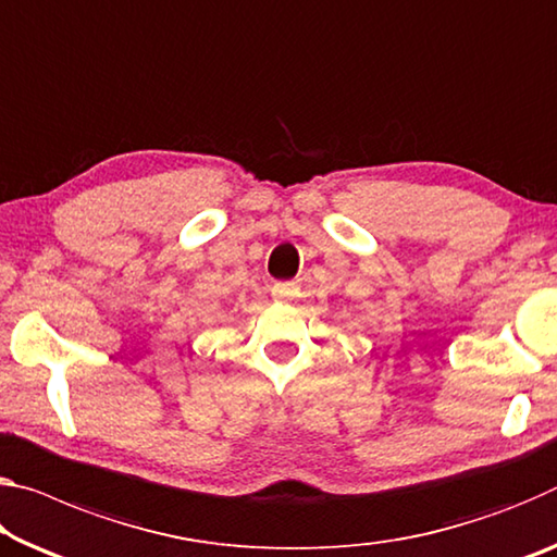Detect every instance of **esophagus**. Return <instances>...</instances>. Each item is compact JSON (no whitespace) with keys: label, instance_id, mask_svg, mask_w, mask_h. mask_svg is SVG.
I'll return each mask as SVG.
<instances>
[{"label":"esophagus","instance_id":"1","mask_svg":"<svg viewBox=\"0 0 557 557\" xmlns=\"http://www.w3.org/2000/svg\"><path fill=\"white\" fill-rule=\"evenodd\" d=\"M297 293L299 287L295 282H275V285H272V297L275 299H293L297 297Z\"/></svg>","mask_w":557,"mask_h":557}]
</instances>
